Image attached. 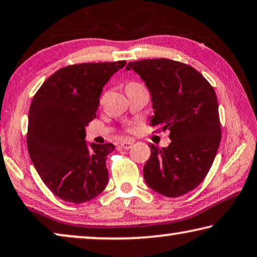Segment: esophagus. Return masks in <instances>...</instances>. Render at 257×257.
Listing matches in <instances>:
<instances>
[{
    "instance_id": "1",
    "label": "esophagus",
    "mask_w": 257,
    "mask_h": 257,
    "mask_svg": "<svg viewBox=\"0 0 257 257\" xmlns=\"http://www.w3.org/2000/svg\"><path fill=\"white\" fill-rule=\"evenodd\" d=\"M133 146L132 141H121L120 142V147H123L124 149H130Z\"/></svg>"
}]
</instances>
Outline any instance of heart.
Wrapping results in <instances>:
<instances>
[{
    "label": "heart",
    "mask_w": 257,
    "mask_h": 257,
    "mask_svg": "<svg viewBox=\"0 0 257 257\" xmlns=\"http://www.w3.org/2000/svg\"><path fill=\"white\" fill-rule=\"evenodd\" d=\"M134 84H137V82H132V84H128V85H134Z\"/></svg>",
    "instance_id": "heart-1"
}]
</instances>
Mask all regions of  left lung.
I'll use <instances>...</instances> for the list:
<instances>
[{
  "mask_svg": "<svg viewBox=\"0 0 257 257\" xmlns=\"http://www.w3.org/2000/svg\"><path fill=\"white\" fill-rule=\"evenodd\" d=\"M151 93V126L168 130L171 142L151 147L144 167L146 184L168 197L191 192L210 170L220 142L218 102L199 71L168 58L130 62Z\"/></svg>",
  "mask_w": 257,
  "mask_h": 257,
  "instance_id": "left-lung-1",
  "label": "left lung"
}]
</instances>
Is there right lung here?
I'll return each instance as SVG.
<instances>
[{
	"label": "right lung",
	"instance_id": "1",
	"mask_svg": "<svg viewBox=\"0 0 257 257\" xmlns=\"http://www.w3.org/2000/svg\"><path fill=\"white\" fill-rule=\"evenodd\" d=\"M125 61L82 63L57 70L35 94L29 111L27 148L55 195L84 203L103 192L112 144H87L86 126L96 117L103 86Z\"/></svg>",
	"mask_w": 257,
	"mask_h": 257
}]
</instances>
